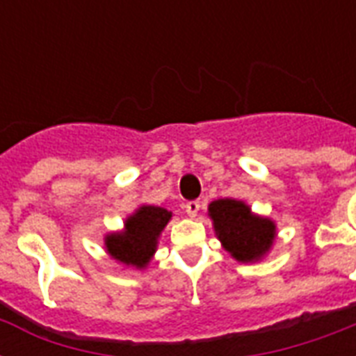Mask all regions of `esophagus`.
Instances as JSON below:
<instances>
[{"mask_svg":"<svg viewBox=\"0 0 356 356\" xmlns=\"http://www.w3.org/2000/svg\"><path fill=\"white\" fill-rule=\"evenodd\" d=\"M184 209H186V212H188L190 218H195V216H197V212H200V209H201V201H197V200L188 201V203L184 205Z\"/></svg>","mask_w":356,"mask_h":356,"instance_id":"esophagus-1","label":"esophagus"}]
</instances>
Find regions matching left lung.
I'll list each match as a JSON object with an SVG mask.
<instances>
[{
    "mask_svg": "<svg viewBox=\"0 0 356 356\" xmlns=\"http://www.w3.org/2000/svg\"><path fill=\"white\" fill-rule=\"evenodd\" d=\"M214 231L223 248L240 262L260 259L275 238V225L268 218L251 214L242 201L218 200L209 207Z\"/></svg>",
    "mask_w": 356,
    "mask_h": 356,
    "instance_id": "8db88e82",
    "label": "left lung"
}]
</instances>
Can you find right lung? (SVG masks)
<instances>
[{"label": "right lung", "mask_w": 356, "mask_h": 356, "mask_svg": "<svg viewBox=\"0 0 356 356\" xmlns=\"http://www.w3.org/2000/svg\"><path fill=\"white\" fill-rule=\"evenodd\" d=\"M172 212L162 207H140L127 218L125 231L107 236V251L113 259L127 266L144 268L156 249V238L170 222Z\"/></svg>", "instance_id": "right-lung-1"}]
</instances>
